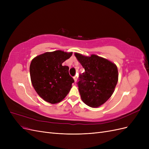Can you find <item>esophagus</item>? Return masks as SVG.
Listing matches in <instances>:
<instances>
[{
  "label": "esophagus",
  "mask_w": 149,
  "mask_h": 149,
  "mask_svg": "<svg viewBox=\"0 0 149 149\" xmlns=\"http://www.w3.org/2000/svg\"><path fill=\"white\" fill-rule=\"evenodd\" d=\"M74 82L75 83H76L77 82V77H76V76H74Z\"/></svg>",
  "instance_id": "esophagus-1"
}]
</instances>
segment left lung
I'll list each match as a JSON object with an SVG mask.
<instances>
[{
    "mask_svg": "<svg viewBox=\"0 0 149 149\" xmlns=\"http://www.w3.org/2000/svg\"><path fill=\"white\" fill-rule=\"evenodd\" d=\"M74 55L84 68L77 83L81 98L89 107H100L114 91L118 81V68L113 63L96 55L86 56L75 53Z\"/></svg>",
    "mask_w": 149,
    "mask_h": 149,
    "instance_id": "obj_1",
    "label": "left lung"
}]
</instances>
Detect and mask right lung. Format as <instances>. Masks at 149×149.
Listing matches in <instances>:
<instances>
[{"label":"right lung","instance_id":"add662e5","mask_svg":"<svg viewBox=\"0 0 149 149\" xmlns=\"http://www.w3.org/2000/svg\"><path fill=\"white\" fill-rule=\"evenodd\" d=\"M72 54L61 50L46 52L31 61V84L43 100L51 104L60 102L70 92L74 81L69 74V67L62 63Z\"/></svg>","mask_w":149,"mask_h":149}]
</instances>
